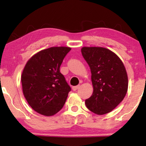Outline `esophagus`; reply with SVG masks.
Listing matches in <instances>:
<instances>
[{
	"instance_id": "1",
	"label": "esophagus",
	"mask_w": 146,
	"mask_h": 146,
	"mask_svg": "<svg viewBox=\"0 0 146 146\" xmlns=\"http://www.w3.org/2000/svg\"><path fill=\"white\" fill-rule=\"evenodd\" d=\"M80 88V86L78 85V86H73L72 87V90L74 91H76V90H78Z\"/></svg>"
}]
</instances>
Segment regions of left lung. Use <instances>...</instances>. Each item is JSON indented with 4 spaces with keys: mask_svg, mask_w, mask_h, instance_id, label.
Returning a JSON list of instances; mask_svg holds the SVG:
<instances>
[{
    "mask_svg": "<svg viewBox=\"0 0 146 146\" xmlns=\"http://www.w3.org/2000/svg\"><path fill=\"white\" fill-rule=\"evenodd\" d=\"M84 58L91 70L93 94L85 104L96 114L110 112L123 100L127 91L128 79L121 59L103 47H82Z\"/></svg>",
    "mask_w": 146,
    "mask_h": 146,
    "instance_id": "obj_1",
    "label": "left lung"
}]
</instances>
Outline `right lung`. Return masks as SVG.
Masks as SVG:
<instances>
[{
    "mask_svg": "<svg viewBox=\"0 0 146 146\" xmlns=\"http://www.w3.org/2000/svg\"><path fill=\"white\" fill-rule=\"evenodd\" d=\"M71 48L56 46L42 50L26 64L21 75L23 94L32 108L51 116L64 105L70 87L60 67Z\"/></svg>",
    "mask_w": 146,
    "mask_h": 146,
    "instance_id": "obj_1",
    "label": "right lung"
}]
</instances>
